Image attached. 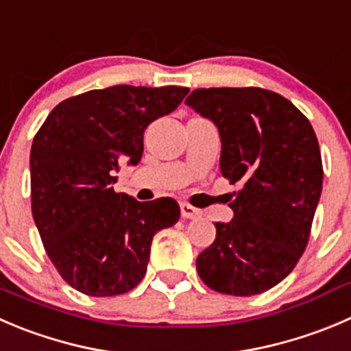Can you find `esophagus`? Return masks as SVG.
Segmentation results:
<instances>
[{"instance_id":"1","label":"esophagus","mask_w":351,"mask_h":351,"mask_svg":"<svg viewBox=\"0 0 351 351\" xmlns=\"http://www.w3.org/2000/svg\"><path fill=\"white\" fill-rule=\"evenodd\" d=\"M181 215L184 217V219H198V217L202 215V210L195 208V206H191L189 203H181Z\"/></svg>"}]
</instances>
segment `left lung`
Here are the masks:
<instances>
[{
    "mask_svg": "<svg viewBox=\"0 0 351 351\" xmlns=\"http://www.w3.org/2000/svg\"><path fill=\"white\" fill-rule=\"evenodd\" d=\"M184 103L215 125L220 172L243 184L196 270L213 291L260 295L295 269L308 243L324 178L317 136L291 101L267 89H195Z\"/></svg>",
    "mask_w": 351,
    "mask_h": 351,
    "instance_id": "8db88e82",
    "label": "left lung"
}]
</instances>
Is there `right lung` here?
<instances>
[{
	"mask_svg": "<svg viewBox=\"0 0 351 351\" xmlns=\"http://www.w3.org/2000/svg\"><path fill=\"white\" fill-rule=\"evenodd\" d=\"M188 93L178 86L95 89L56 105L36 134L32 217L49 260L77 291H131L145 278L153 236L179 220L176 199L143 203L112 184L120 163L141 160L145 129Z\"/></svg>",
	"mask_w": 351,
	"mask_h": 351,
	"instance_id": "1",
	"label": "right lung"
}]
</instances>
